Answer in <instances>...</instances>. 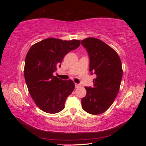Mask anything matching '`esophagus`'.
Instances as JSON below:
<instances>
[{
    "label": "esophagus",
    "instance_id": "34e87169",
    "mask_svg": "<svg viewBox=\"0 0 146 146\" xmlns=\"http://www.w3.org/2000/svg\"><path fill=\"white\" fill-rule=\"evenodd\" d=\"M78 87H80V84H75V88H78Z\"/></svg>",
    "mask_w": 146,
    "mask_h": 146
}]
</instances>
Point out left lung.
Instances as JSON below:
<instances>
[{"label": "left lung", "mask_w": 146, "mask_h": 146, "mask_svg": "<svg viewBox=\"0 0 146 146\" xmlns=\"http://www.w3.org/2000/svg\"><path fill=\"white\" fill-rule=\"evenodd\" d=\"M90 56V71L97 75L93 86L85 87L83 110L91 115L104 113L112 105L119 91L123 71L118 53L100 39L89 37L81 41Z\"/></svg>", "instance_id": "obj_1"}]
</instances>
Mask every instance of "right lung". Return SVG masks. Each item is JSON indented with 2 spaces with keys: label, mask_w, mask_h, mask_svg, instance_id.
Instances as JSON below:
<instances>
[{
  "label": "right lung",
  "mask_w": 146,
  "mask_h": 146,
  "mask_svg": "<svg viewBox=\"0 0 146 146\" xmlns=\"http://www.w3.org/2000/svg\"><path fill=\"white\" fill-rule=\"evenodd\" d=\"M80 45V40L48 38L33 44L27 53L24 78L31 98L43 111L54 114L64 108L75 89L71 80H62L53 73L60 67L66 54Z\"/></svg>",
  "instance_id": "obj_1"
}]
</instances>
